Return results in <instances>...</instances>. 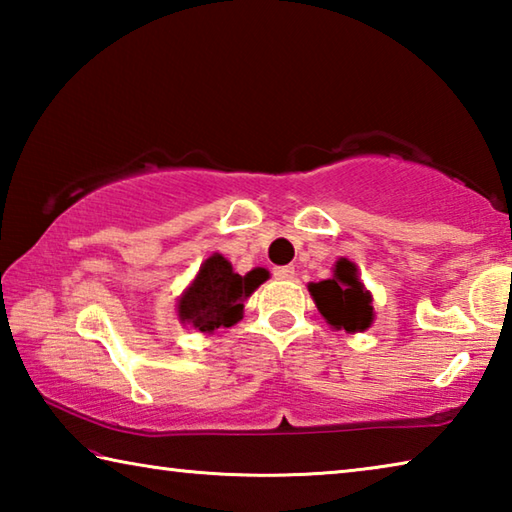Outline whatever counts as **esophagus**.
<instances>
[{"label": "esophagus", "instance_id": "esophagus-1", "mask_svg": "<svg viewBox=\"0 0 512 512\" xmlns=\"http://www.w3.org/2000/svg\"><path fill=\"white\" fill-rule=\"evenodd\" d=\"M293 266H275L273 268V275H275V280H291L293 277Z\"/></svg>", "mask_w": 512, "mask_h": 512}]
</instances>
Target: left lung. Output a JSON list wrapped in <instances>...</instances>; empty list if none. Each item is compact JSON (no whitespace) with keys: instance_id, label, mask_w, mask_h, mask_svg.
<instances>
[{"instance_id":"left-lung-1","label":"left lung","mask_w":512,"mask_h":512,"mask_svg":"<svg viewBox=\"0 0 512 512\" xmlns=\"http://www.w3.org/2000/svg\"><path fill=\"white\" fill-rule=\"evenodd\" d=\"M307 289L314 298L320 316L329 327L345 329L348 334L366 332L375 320L372 293L361 282L359 268L348 257H339L332 268V277L309 282Z\"/></svg>"}]
</instances>
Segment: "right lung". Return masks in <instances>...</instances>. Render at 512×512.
I'll list each match as a JSON object with an SVG mask.
<instances>
[{"instance_id": "add662e5", "label": "right lung", "mask_w": 512, "mask_h": 512, "mask_svg": "<svg viewBox=\"0 0 512 512\" xmlns=\"http://www.w3.org/2000/svg\"><path fill=\"white\" fill-rule=\"evenodd\" d=\"M266 280V268L257 266L246 275H239L221 253H212L198 268L189 287L180 293L176 302L178 320L203 334L237 325L244 316V302Z\"/></svg>"}]
</instances>
